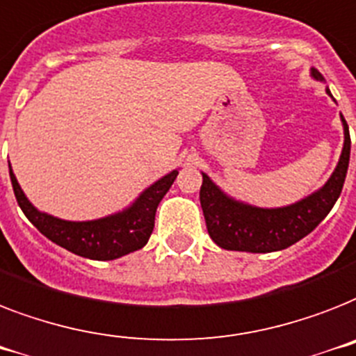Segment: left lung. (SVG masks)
<instances>
[{
	"mask_svg": "<svg viewBox=\"0 0 356 356\" xmlns=\"http://www.w3.org/2000/svg\"><path fill=\"white\" fill-rule=\"evenodd\" d=\"M311 76L314 81L325 82L316 67H311ZM325 92L331 95L329 88H325ZM340 121L343 127V147L332 175L320 189L289 206L259 207L246 204L224 193L206 172H202L200 206L207 233L215 244L224 250L250 254L277 252L307 237L322 222L342 193L349 167L351 138L342 113Z\"/></svg>",
	"mask_w": 356,
	"mask_h": 356,
	"instance_id": "8db88e82",
	"label": "left lung"
}]
</instances>
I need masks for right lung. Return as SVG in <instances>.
I'll return each instance as SVG.
<instances>
[{"label":"right lung","instance_id":"1","mask_svg":"<svg viewBox=\"0 0 356 356\" xmlns=\"http://www.w3.org/2000/svg\"><path fill=\"white\" fill-rule=\"evenodd\" d=\"M10 181L18 206L29 218L33 226L42 235L67 252L95 261H112L123 255H129L136 250H141L149 243V237L154 229L156 209L161 198L167 195L175 184L178 169L170 170L160 180H156L141 195L121 211L93 218V220H64L53 217L49 213L36 209L19 187L13 167L8 163Z\"/></svg>","mask_w":356,"mask_h":356}]
</instances>
